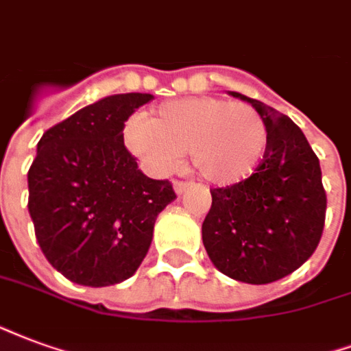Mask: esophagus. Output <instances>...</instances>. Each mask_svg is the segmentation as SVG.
I'll return each mask as SVG.
<instances>
[{"label":"esophagus","instance_id":"1","mask_svg":"<svg viewBox=\"0 0 351 351\" xmlns=\"http://www.w3.org/2000/svg\"><path fill=\"white\" fill-rule=\"evenodd\" d=\"M186 186H189V183H186V181H179V179H176V181H173V191H176V194L185 193Z\"/></svg>","mask_w":351,"mask_h":351}]
</instances>
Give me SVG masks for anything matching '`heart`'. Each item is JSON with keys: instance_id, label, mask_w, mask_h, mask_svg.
Instances as JSON below:
<instances>
[{"instance_id": "obj_1", "label": "heart", "mask_w": 351, "mask_h": 351, "mask_svg": "<svg viewBox=\"0 0 351 351\" xmlns=\"http://www.w3.org/2000/svg\"><path fill=\"white\" fill-rule=\"evenodd\" d=\"M125 144L153 172L166 173L189 151L193 168L217 186L243 183L262 165L269 130L262 114L245 102L189 97L160 104L147 119L132 117Z\"/></svg>"}]
</instances>
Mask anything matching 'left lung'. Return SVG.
<instances>
[{"label": "left lung", "instance_id": "1", "mask_svg": "<svg viewBox=\"0 0 351 351\" xmlns=\"http://www.w3.org/2000/svg\"><path fill=\"white\" fill-rule=\"evenodd\" d=\"M252 104L269 130L262 165L243 183L211 191L202 239L215 267L230 278L269 284L301 267L318 247L327 196L316 153L290 117Z\"/></svg>", "mask_w": 351, "mask_h": 351}]
</instances>
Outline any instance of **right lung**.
<instances>
[{"label": "right lung", "instance_id": "right-lung-1", "mask_svg": "<svg viewBox=\"0 0 351 351\" xmlns=\"http://www.w3.org/2000/svg\"><path fill=\"white\" fill-rule=\"evenodd\" d=\"M149 93L110 95L78 110L37 144L27 172L35 237L65 278L101 288L134 275L157 215L176 200L168 179L138 170L123 129Z\"/></svg>", "mask_w": 351, "mask_h": 351}]
</instances>
